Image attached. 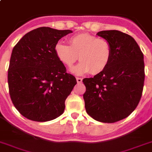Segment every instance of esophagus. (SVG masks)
Wrapping results in <instances>:
<instances>
[{
  "label": "esophagus",
  "mask_w": 152,
  "mask_h": 152,
  "mask_svg": "<svg viewBox=\"0 0 152 152\" xmlns=\"http://www.w3.org/2000/svg\"><path fill=\"white\" fill-rule=\"evenodd\" d=\"M76 81H77L78 83H81L82 82H83V79L77 77V78H76Z\"/></svg>",
  "instance_id": "obj_1"
}]
</instances>
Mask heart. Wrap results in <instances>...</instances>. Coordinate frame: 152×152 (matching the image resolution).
Returning a JSON list of instances; mask_svg holds the SVG:
<instances>
[{"label":"heart","mask_w":152,"mask_h":152,"mask_svg":"<svg viewBox=\"0 0 152 152\" xmlns=\"http://www.w3.org/2000/svg\"><path fill=\"white\" fill-rule=\"evenodd\" d=\"M69 45L58 42L55 53L63 65L72 66L78 57L81 60L71 69L76 75H83L91 71L92 74L102 72L109 65L112 56V48L107 40L99 39L88 34H80L69 39Z\"/></svg>","instance_id":"1"}]
</instances>
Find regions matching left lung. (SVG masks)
Masks as SVG:
<instances>
[{
	"instance_id": "1",
	"label": "left lung",
	"mask_w": 152,
	"mask_h": 152,
	"mask_svg": "<svg viewBox=\"0 0 152 152\" xmlns=\"http://www.w3.org/2000/svg\"><path fill=\"white\" fill-rule=\"evenodd\" d=\"M109 43L112 56L102 72L83 82L88 115L98 122L113 123L125 118L137 107L145 81L144 56L133 37L118 30L97 33Z\"/></svg>"
}]
</instances>
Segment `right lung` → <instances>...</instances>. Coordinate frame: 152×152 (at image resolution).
<instances>
[{"mask_svg": "<svg viewBox=\"0 0 152 152\" xmlns=\"http://www.w3.org/2000/svg\"><path fill=\"white\" fill-rule=\"evenodd\" d=\"M70 30L42 27L25 34L14 47L8 87L15 108L25 118L47 122L61 115L76 83L58 60L55 46Z\"/></svg>", "mask_w": 152, "mask_h": 152, "instance_id": "right-lung-1", "label": "right lung"}]
</instances>
